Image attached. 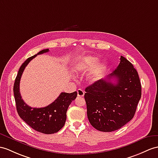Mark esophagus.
Segmentation results:
<instances>
[{
	"label": "esophagus",
	"instance_id": "34e87169",
	"mask_svg": "<svg viewBox=\"0 0 158 158\" xmlns=\"http://www.w3.org/2000/svg\"><path fill=\"white\" fill-rule=\"evenodd\" d=\"M77 93H78V97H82L84 95V92L82 89H78L77 91Z\"/></svg>",
	"mask_w": 158,
	"mask_h": 158
}]
</instances>
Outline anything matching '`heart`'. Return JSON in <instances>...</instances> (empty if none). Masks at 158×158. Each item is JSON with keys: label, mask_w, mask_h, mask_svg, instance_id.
I'll list each match as a JSON object with an SVG mask.
<instances>
[{"label": "heart", "mask_w": 158, "mask_h": 158, "mask_svg": "<svg viewBox=\"0 0 158 158\" xmlns=\"http://www.w3.org/2000/svg\"><path fill=\"white\" fill-rule=\"evenodd\" d=\"M98 59L94 56H86L80 60L74 66L77 73L90 72L88 80L91 83H94L101 79L107 68L105 62H98Z\"/></svg>", "instance_id": "b5f03b06"}]
</instances>
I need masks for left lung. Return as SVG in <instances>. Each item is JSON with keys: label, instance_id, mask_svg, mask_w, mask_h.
I'll use <instances>...</instances> for the list:
<instances>
[{"label": "left lung", "instance_id": "obj_1", "mask_svg": "<svg viewBox=\"0 0 158 158\" xmlns=\"http://www.w3.org/2000/svg\"><path fill=\"white\" fill-rule=\"evenodd\" d=\"M118 67L106 77L86 88L84 98L92 126L111 132L129 122L135 113L141 96L139 75L133 64L121 56ZM117 79L116 83L110 79Z\"/></svg>", "mask_w": 158, "mask_h": 158}]
</instances>
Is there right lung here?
<instances>
[{
  "instance_id": "obj_1",
  "label": "right lung",
  "mask_w": 158,
  "mask_h": 158,
  "mask_svg": "<svg viewBox=\"0 0 158 158\" xmlns=\"http://www.w3.org/2000/svg\"><path fill=\"white\" fill-rule=\"evenodd\" d=\"M48 52L49 49L41 50L37 54L29 57L21 65L13 87L14 97L19 117L32 129L44 134L57 133L63 127L66 120L68 106L77 97L76 91L72 93L61 92L54 102L43 108H33L27 105L22 99L19 90V84L25 67L37 55Z\"/></svg>"
}]
</instances>
